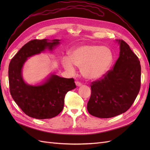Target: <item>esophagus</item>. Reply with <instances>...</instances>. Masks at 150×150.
Returning a JSON list of instances; mask_svg holds the SVG:
<instances>
[{
    "mask_svg": "<svg viewBox=\"0 0 150 150\" xmlns=\"http://www.w3.org/2000/svg\"><path fill=\"white\" fill-rule=\"evenodd\" d=\"M76 84L77 86H81V85H82V83H81L80 82H79V81H77V82L76 83Z\"/></svg>",
    "mask_w": 150,
    "mask_h": 150,
    "instance_id": "34e87169",
    "label": "esophagus"
}]
</instances>
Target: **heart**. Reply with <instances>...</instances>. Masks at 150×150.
Segmentation results:
<instances>
[{"instance_id":"obj_1","label":"heart","mask_w":150,"mask_h":150,"mask_svg":"<svg viewBox=\"0 0 150 150\" xmlns=\"http://www.w3.org/2000/svg\"><path fill=\"white\" fill-rule=\"evenodd\" d=\"M113 61L114 55L110 48L88 44L74 49L71 53L70 58L64 57L62 63L66 69H73L74 64L81 68L82 74L86 78L98 79L110 70Z\"/></svg>"}]
</instances>
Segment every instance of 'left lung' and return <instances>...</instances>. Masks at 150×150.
<instances>
[{"mask_svg": "<svg viewBox=\"0 0 150 150\" xmlns=\"http://www.w3.org/2000/svg\"><path fill=\"white\" fill-rule=\"evenodd\" d=\"M116 41L120 52L113 69L91 85L87 110L90 115L100 118H110L128 110L140 89L139 59L124 40Z\"/></svg>", "mask_w": 150, "mask_h": 150, "instance_id": "obj_1", "label": "left lung"}]
</instances>
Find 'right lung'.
<instances>
[{"label":"right lung","instance_id":"right-lung-1","mask_svg":"<svg viewBox=\"0 0 150 150\" xmlns=\"http://www.w3.org/2000/svg\"><path fill=\"white\" fill-rule=\"evenodd\" d=\"M59 39L32 40L19 50L10 62L8 81L13 100L25 115L35 119H49L57 116L64 108L66 93L76 88L73 78L50 74L39 85L25 83L22 69L28 59L59 44Z\"/></svg>","mask_w":150,"mask_h":150}]
</instances>
